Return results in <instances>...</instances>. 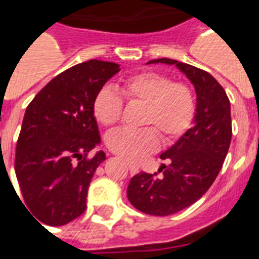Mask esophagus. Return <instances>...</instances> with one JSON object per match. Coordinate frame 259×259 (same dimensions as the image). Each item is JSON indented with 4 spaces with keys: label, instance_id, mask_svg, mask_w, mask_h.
Listing matches in <instances>:
<instances>
[{
    "label": "esophagus",
    "instance_id": "obj_1",
    "mask_svg": "<svg viewBox=\"0 0 259 259\" xmlns=\"http://www.w3.org/2000/svg\"><path fill=\"white\" fill-rule=\"evenodd\" d=\"M127 167H129V171L130 174H137L140 169H138V165L137 164H133V163H127Z\"/></svg>",
    "mask_w": 259,
    "mask_h": 259
}]
</instances>
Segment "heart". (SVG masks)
Returning <instances> with one entry per match:
<instances>
[{"label": "heart", "mask_w": 259, "mask_h": 259, "mask_svg": "<svg viewBox=\"0 0 259 259\" xmlns=\"http://www.w3.org/2000/svg\"><path fill=\"white\" fill-rule=\"evenodd\" d=\"M122 94L132 104H141L143 129H119L106 138L110 151L122 159L137 163L157 151L160 138L172 143L189 127L195 115V98L190 87L172 82L165 74L144 72L123 81ZM123 112V99L118 91L104 87L94 102V114L102 125L114 126Z\"/></svg>", "instance_id": "heart-1"}]
</instances>
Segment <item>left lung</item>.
<instances>
[{"instance_id": "left-lung-1", "label": "left lung", "mask_w": 259, "mask_h": 259, "mask_svg": "<svg viewBox=\"0 0 259 259\" xmlns=\"http://www.w3.org/2000/svg\"><path fill=\"white\" fill-rule=\"evenodd\" d=\"M148 64L175 65L194 85V125L163 152L159 172H140L130 179L127 198L140 212L168 216L190 206L208 191L223 167L232 137L230 99L212 74L175 59Z\"/></svg>"}]
</instances>
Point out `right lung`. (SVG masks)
<instances>
[{"mask_svg":"<svg viewBox=\"0 0 259 259\" xmlns=\"http://www.w3.org/2000/svg\"><path fill=\"white\" fill-rule=\"evenodd\" d=\"M119 65L90 59L54 77L25 110L15 171L27 209L47 226H65L84 213L95 171L106 160L94 115L96 95ZM21 201V200H20Z\"/></svg>","mask_w":259,"mask_h":259,"instance_id":"1","label":"right lung"}]
</instances>
